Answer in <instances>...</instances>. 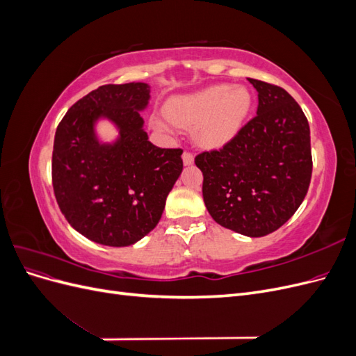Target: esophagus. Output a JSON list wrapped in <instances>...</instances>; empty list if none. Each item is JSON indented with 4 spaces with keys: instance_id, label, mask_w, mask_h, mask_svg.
Here are the masks:
<instances>
[{
    "instance_id": "34e87169",
    "label": "esophagus",
    "mask_w": 356,
    "mask_h": 356,
    "mask_svg": "<svg viewBox=\"0 0 356 356\" xmlns=\"http://www.w3.org/2000/svg\"><path fill=\"white\" fill-rule=\"evenodd\" d=\"M182 161H184L186 166H190L195 163V156H193L190 152H184V154H182Z\"/></svg>"
}]
</instances>
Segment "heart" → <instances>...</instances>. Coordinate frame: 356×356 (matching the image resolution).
Wrapping results in <instances>:
<instances>
[{"mask_svg":"<svg viewBox=\"0 0 356 356\" xmlns=\"http://www.w3.org/2000/svg\"><path fill=\"white\" fill-rule=\"evenodd\" d=\"M252 98L246 88L217 84L200 92L172 98L165 113L172 123L196 127V139L204 147H221L241 131L251 110ZM156 126L165 123L154 120Z\"/></svg>","mask_w":356,"mask_h":356,"instance_id":"heart-1","label":"heart"}]
</instances>
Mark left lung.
Masks as SVG:
<instances>
[{
  "label": "left lung",
  "instance_id": "8db88e82",
  "mask_svg": "<svg viewBox=\"0 0 356 356\" xmlns=\"http://www.w3.org/2000/svg\"><path fill=\"white\" fill-rule=\"evenodd\" d=\"M257 115L220 149L196 156L203 200L225 229L261 238L284 225L307 195L312 177L307 118L286 90L248 79Z\"/></svg>",
  "mask_w": 356,
  "mask_h": 356
}]
</instances>
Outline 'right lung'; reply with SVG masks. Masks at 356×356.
<instances>
[{"mask_svg":"<svg viewBox=\"0 0 356 356\" xmlns=\"http://www.w3.org/2000/svg\"><path fill=\"white\" fill-rule=\"evenodd\" d=\"M149 101L147 83L105 84L63 115L51 156L53 190L72 227L96 243L129 246L160 221L166 197L182 172L181 148L148 141L139 114ZM106 118L119 129L99 143L94 124Z\"/></svg>","mask_w":356,"mask_h":356,"instance_id":"add662e5","label":"right lung"}]
</instances>
